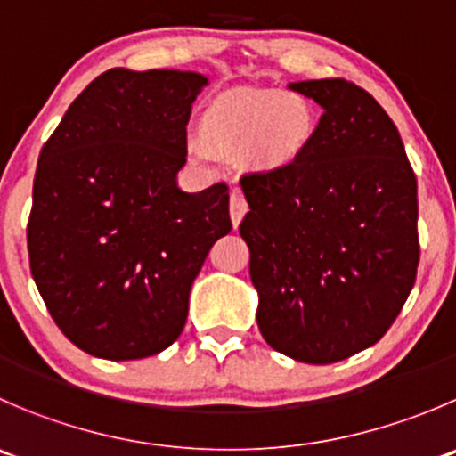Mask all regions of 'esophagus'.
Segmentation results:
<instances>
[{"label":"esophagus","mask_w":456,"mask_h":456,"mask_svg":"<svg viewBox=\"0 0 456 456\" xmlns=\"http://www.w3.org/2000/svg\"><path fill=\"white\" fill-rule=\"evenodd\" d=\"M247 209H249V207H247V200H245V196H242V191L240 189H233L232 200H229V214H232L233 227H238V224H240V220L245 218Z\"/></svg>","instance_id":"1"}]
</instances>
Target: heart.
<instances>
[{"label": "heart", "mask_w": 456, "mask_h": 456, "mask_svg": "<svg viewBox=\"0 0 456 456\" xmlns=\"http://www.w3.org/2000/svg\"><path fill=\"white\" fill-rule=\"evenodd\" d=\"M318 118L303 95L282 91H232L216 97L200 118L201 142H189L196 160L236 153L258 171H282L298 162L316 138Z\"/></svg>", "instance_id": "heart-1"}]
</instances>
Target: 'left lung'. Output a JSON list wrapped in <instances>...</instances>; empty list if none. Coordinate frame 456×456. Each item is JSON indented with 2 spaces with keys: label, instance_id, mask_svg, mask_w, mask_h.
<instances>
[{
  "label": "left lung",
  "instance_id": "left-lung-1",
  "mask_svg": "<svg viewBox=\"0 0 456 456\" xmlns=\"http://www.w3.org/2000/svg\"><path fill=\"white\" fill-rule=\"evenodd\" d=\"M322 109L316 138L282 171L242 175L240 236L260 334L300 363L374 346L419 267L417 178L395 122L346 79L291 82Z\"/></svg>",
  "mask_w": 456,
  "mask_h": 456
}]
</instances>
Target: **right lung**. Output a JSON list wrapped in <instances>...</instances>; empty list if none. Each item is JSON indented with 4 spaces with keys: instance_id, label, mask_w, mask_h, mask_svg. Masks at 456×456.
I'll return each instance as SVG.
<instances>
[{
    "instance_id": "1",
    "label": "right lung",
    "mask_w": 456,
    "mask_h": 456,
    "mask_svg": "<svg viewBox=\"0 0 456 456\" xmlns=\"http://www.w3.org/2000/svg\"><path fill=\"white\" fill-rule=\"evenodd\" d=\"M207 84L193 70L110 69L42 147L30 273L53 321L86 354L134 361L167 350L207 254L232 232L227 184L178 187L191 104Z\"/></svg>"
}]
</instances>
